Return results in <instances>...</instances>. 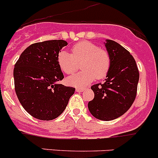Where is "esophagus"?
Returning a JSON list of instances; mask_svg holds the SVG:
<instances>
[{
    "instance_id": "34e87169",
    "label": "esophagus",
    "mask_w": 158,
    "mask_h": 158,
    "mask_svg": "<svg viewBox=\"0 0 158 158\" xmlns=\"http://www.w3.org/2000/svg\"><path fill=\"white\" fill-rule=\"evenodd\" d=\"M76 90L77 91V92H82V91L84 90V89H83V88H79V87H78V88H76Z\"/></svg>"
}]
</instances>
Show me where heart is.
Instances as JSON below:
<instances>
[{"mask_svg":"<svg viewBox=\"0 0 158 158\" xmlns=\"http://www.w3.org/2000/svg\"><path fill=\"white\" fill-rule=\"evenodd\" d=\"M57 63L65 74H73L82 69L78 74L67 79L68 83L75 86H85L94 79H104L110 69L111 57L108 51L89 41H81L75 44L72 53L59 51Z\"/></svg>","mask_w":158,"mask_h":158,"instance_id":"b5f03b06","label":"heart"}]
</instances>
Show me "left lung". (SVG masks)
I'll return each instance as SVG.
<instances>
[{"mask_svg": "<svg viewBox=\"0 0 158 158\" xmlns=\"http://www.w3.org/2000/svg\"><path fill=\"white\" fill-rule=\"evenodd\" d=\"M105 46L111 65L105 82L91 86L94 98L88 103V108L96 118L110 121L125 114L133 104L139 73L135 59L126 48L110 40H107Z\"/></svg>", "mask_w": 158, "mask_h": 158, "instance_id": "left-lung-1", "label": "left lung"}]
</instances>
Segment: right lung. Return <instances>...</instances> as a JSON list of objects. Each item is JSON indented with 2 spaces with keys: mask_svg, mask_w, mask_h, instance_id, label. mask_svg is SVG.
I'll return each mask as SVG.
<instances>
[{
  "mask_svg": "<svg viewBox=\"0 0 158 158\" xmlns=\"http://www.w3.org/2000/svg\"><path fill=\"white\" fill-rule=\"evenodd\" d=\"M67 44L62 40L32 44L15 64V89L19 102L29 114L40 120L58 117L76 90L57 84L64 79L57 54Z\"/></svg>",
  "mask_w": 158,
  "mask_h": 158,
  "instance_id": "right-lung-1",
  "label": "right lung"
}]
</instances>
